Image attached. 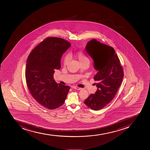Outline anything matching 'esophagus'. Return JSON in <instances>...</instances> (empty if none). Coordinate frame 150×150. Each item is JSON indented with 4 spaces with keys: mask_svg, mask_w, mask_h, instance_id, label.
<instances>
[{
    "mask_svg": "<svg viewBox=\"0 0 150 150\" xmlns=\"http://www.w3.org/2000/svg\"><path fill=\"white\" fill-rule=\"evenodd\" d=\"M72 88H74L75 89H77V90H81V88H80V87H77V86H72Z\"/></svg>",
    "mask_w": 150,
    "mask_h": 150,
    "instance_id": "34e87169",
    "label": "esophagus"
}]
</instances>
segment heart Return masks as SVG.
Masks as SVG:
<instances>
[{
	"instance_id": "1",
	"label": "heart",
	"mask_w": 150,
	"mask_h": 150,
	"mask_svg": "<svg viewBox=\"0 0 150 150\" xmlns=\"http://www.w3.org/2000/svg\"><path fill=\"white\" fill-rule=\"evenodd\" d=\"M75 57L79 60L80 64H83V63H89V60L88 58L87 57V56L84 54L82 52H78L74 54ZM69 55H66L64 57V60H63V63L64 66L67 65L69 63Z\"/></svg>"
}]
</instances>
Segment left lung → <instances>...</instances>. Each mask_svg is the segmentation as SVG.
<instances>
[{
  "label": "left lung",
  "mask_w": 150,
  "mask_h": 150,
  "mask_svg": "<svg viewBox=\"0 0 150 150\" xmlns=\"http://www.w3.org/2000/svg\"><path fill=\"white\" fill-rule=\"evenodd\" d=\"M86 50L94 60V67L98 71L94 77L98 89L84 103L97 111L105 107L114 98L122 81L123 70L112 47L92 39L87 43Z\"/></svg>",
  "instance_id": "8db88e82"
}]
</instances>
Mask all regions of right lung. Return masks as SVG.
<instances>
[{
    "instance_id": "right-lung-1",
    "label": "right lung",
    "mask_w": 150,
    "mask_h": 150,
    "mask_svg": "<svg viewBox=\"0 0 150 150\" xmlns=\"http://www.w3.org/2000/svg\"><path fill=\"white\" fill-rule=\"evenodd\" d=\"M71 46L59 37H47L29 54L25 77L28 88L33 98L49 109L64 103L70 87L57 83L53 79L55 69L61 68V58Z\"/></svg>"
}]
</instances>
